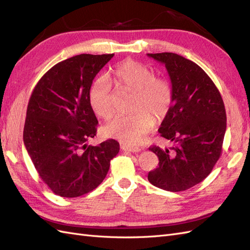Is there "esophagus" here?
<instances>
[{"mask_svg":"<svg viewBox=\"0 0 250 250\" xmlns=\"http://www.w3.org/2000/svg\"><path fill=\"white\" fill-rule=\"evenodd\" d=\"M122 148L124 151H129V152H140L142 151L141 147H134V146H127V145H122Z\"/></svg>","mask_w":250,"mask_h":250,"instance_id":"34e87169","label":"esophagus"}]
</instances>
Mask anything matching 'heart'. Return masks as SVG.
I'll use <instances>...</instances> for the list:
<instances>
[{
	"label": "heart",
	"instance_id": "heart-1",
	"mask_svg": "<svg viewBox=\"0 0 250 250\" xmlns=\"http://www.w3.org/2000/svg\"><path fill=\"white\" fill-rule=\"evenodd\" d=\"M110 83L134 92L133 109L121 113L104 126V133L125 145L140 144L155 125V119H163L170 110L173 90L169 81L154 77L147 66L127 59L109 71L106 79H97L89 92V103L98 117L108 119L113 113Z\"/></svg>",
	"mask_w": 250,
	"mask_h": 250
}]
</instances>
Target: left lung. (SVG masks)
<instances>
[{
    "label": "left lung",
    "mask_w": 250,
    "mask_h": 250,
    "mask_svg": "<svg viewBox=\"0 0 250 250\" xmlns=\"http://www.w3.org/2000/svg\"><path fill=\"white\" fill-rule=\"evenodd\" d=\"M165 64L172 84V106L158 132L174 147H150L158 167L148 174L153 186L180 192L207 178L222 152L226 130L224 103L201 67L175 53L147 54Z\"/></svg>",
    "instance_id": "1"
}]
</instances>
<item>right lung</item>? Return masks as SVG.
Here are the masks:
<instances>
[{
	"label": "right lung",
	"instance_id": "right-lung-1",
	"mask_svg": "<svg viewBox=\"0 0 250 250\" xmlns=\"http://www.w3.org/2000/svg\"><path fill=\"white\" fill-rule=\"evenodd\" d=\"M113 55L80 54L60 62L43 75L30 97L25 147L43 183L62 197L92 192L120 151L111 139L98 146L86 144L98 125L89 103L90 86Z\"/></svg>",
	"mask_w": 250,
	"mask_h": 250
}]
</instances>
